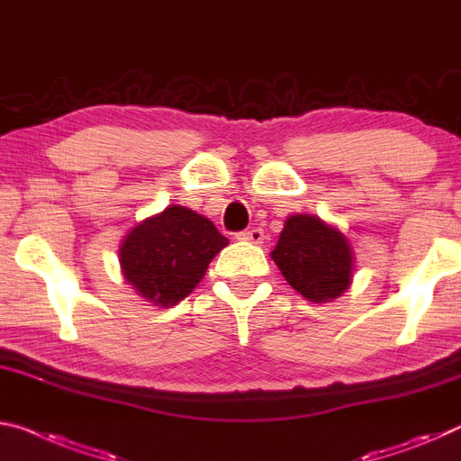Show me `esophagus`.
Here are the masks:
<instances>
[{
    "mask_svg": "<svg viewBox=\"0 0 461 461\" xmlns=\"http://www.w3.org/2000/svg\"><path fill=\"white\" fill-rule=\"evenodd\" d=\"M238 240H244V242H252V244H262V240H265V231H262L260 228L240 231Z\"/></svg>",
    "mask_w": 461,
    "mask_h": 461,
    "instance_id": "34e87169",
    "label": "esophagus"
}]
</instances>
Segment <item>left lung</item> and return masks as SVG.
<instances>
[{"label":"left lung","instance_id":"obj_1","mask_svg":"<svg viewBox=\"0 0 461 461\" xmlns=\"http://www.w3.org/2000/svg\"><path fill=\"white\" fill-rule=\"evenodd\" d=\"M270 258L285 281L313 303L332 302L345 294L355 267L345 233L316 215H291Z\"/></svg>","mask_w":461,"mask_h":461}]
</instances>
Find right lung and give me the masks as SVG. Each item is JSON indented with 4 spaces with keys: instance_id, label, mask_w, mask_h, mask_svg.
I'll list each match as a JSON object with an SVG mask.
<instances>
[{
    "instance_id": "right-lung-1",
    "label": "right lung",
    "mask_w": 461,
    "mask_h": 461,
    "mask_svg": "<svg viewBox=\"0 0 461 461\" xmlns=\"http://www.w3.org/2000/svg\"><path fill=\"white\" fill-rule=\"evenodd\" d=\"M230 240L207 217L180 204L137 223L119 248L125 281L159 308L182 302Z\"/></svg>"
}]
</instances>
